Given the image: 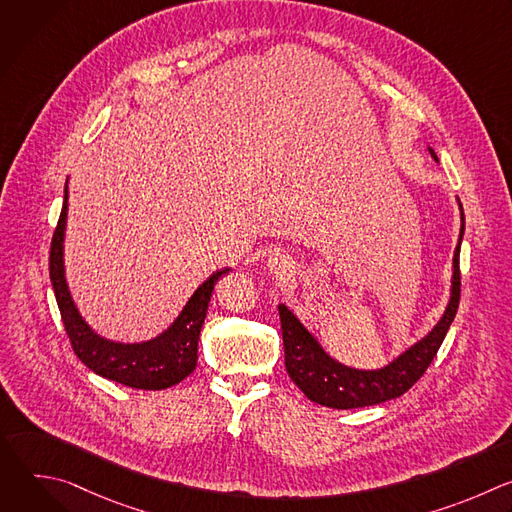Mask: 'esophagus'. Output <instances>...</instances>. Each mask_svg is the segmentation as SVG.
<instances>
[{
    "label": "esophagus",
    "instance_id": "34e87169",
    "mask_svg": "<svg viewBox=\"0 0 512 512\" xmlns=\"http://www.w3.org/2000/svg\"><path fill=\"white\" fill-rule=\"evenodd\" d=\"M267 269L271 275L275 277H287L291 271H294V263H291L289 255L285 253H273L269 259H267Z\"/></svg>",
    "mask_w": 512,
    "mask_h": 512
}]
</instances>
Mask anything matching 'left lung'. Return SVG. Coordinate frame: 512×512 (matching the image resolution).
Returning <instances> with one entry per match:
<instances>
[{"label":"left lung","instance_id":"left-lung-1","mask_svg":"<svg viewBox=\"0 0 512 512\" xmlns=\"http://www.w3.org/2000/svg\"><path fill=\"white\" fill-rule=\"evenodd\" d=\"M435 158L433 150H429ZM437 160V158H435ZM462 210V204H460ZM464 237V212L460 243L454 253V275H452V296L450 304L435 324V328L397 356L387 367L379 371H358L344 367L332 356L324 352L318 340L302 326V322L291 314L283 304H279L283 350H285V369L304 395L324 407L332 409H356L385 403L407 393L427 371L431 360L440 350L450 324L456 318L460 304V245Z\"/></svg>","mask_w":512,"mask_h":512}]
</instances>
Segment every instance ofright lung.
Instances as JSON below:
<instances>
[{
	"label": "right lung",
	"instance_id": "obj_1",
	"mask_svg": "<svg viewBox=\"0 0 512 512\" xmlns=\"http://www.w3.org/2000/svg\"><path fill=\"white\" fill-rule=\"evenodd\" d=\"M66 210L68 190L64 188V204L50 243V281L72 350H75L81 362H85L93 373L109 381L121 383L125 387L143 391H162L184 381L196 369L198 336L206 318L212 289L218 277L225 275L229 267L214 271L194 291L182 314L176 318V322L158 338L139 344H121L105 340L99 334H95L89 328V324L81 318L75 302L70 298V291L64 279L62 243L66 227Z\"/></svg>",
	"mask_w": 512,
	"mask_h": 512
}]
</instances>
